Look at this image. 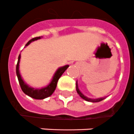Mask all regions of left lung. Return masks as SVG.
<instances>
[{"label":"left lung","instance_id":"obj_1","mask_svg":"<svg viewBox=\"0 0 134 134\" xmlns=\"http://www.w3.org/2000/svg\"><path fill=\"white\" fill-rule=\"evenodd\" d=\"M76 90H77V93L80 95V96L82 97V99H85L86 101L88 102H100L102 100H103L104 99H105V97H102V98H98V99H91V98H88V97H86L84 96L83 94L80 92V91L78 88V85H77V82H76Z\"/></svg>","mask_w":134,"mask_h":134}]
</instances>
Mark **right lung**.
Listing matches in <instances>:
<instances>
[{"label": "right lung", "mask_w": 134, "mask_h": 134, "mask_svg": "<svg viewBox=\"0 0 134 134\" xmlns=\"http://www.w3.org/2000/svg\"><path fill=\"white\" fill-rule=\"evenodd\" d=\"M41 38L40 37H35V38H32L31 40H30L27 43V44L25 46H28L32 41H34L35 40L39 39ZM20 59H21V55L19 54V58H18V62L16 64V75L19 80V84L21 86V88L23 92L25 94H26L30 97H32L34 99H42L44 98L49 97L53 93V92L54 91V90L57 87V82H58L59 79L60 78L61 76L62 75V74L65 72V70L68 68V65H66V66L61 67L57 70V72L54 74V77L52 78V82H50V84L48 86H47L46 87L43 88L41 89H35L34 88L30 87L28 85H27L23 80H22V78L21 77L20 72H19V62H20Z\"/></svg>", "instance_id": "obj_1"}]
</instances>
